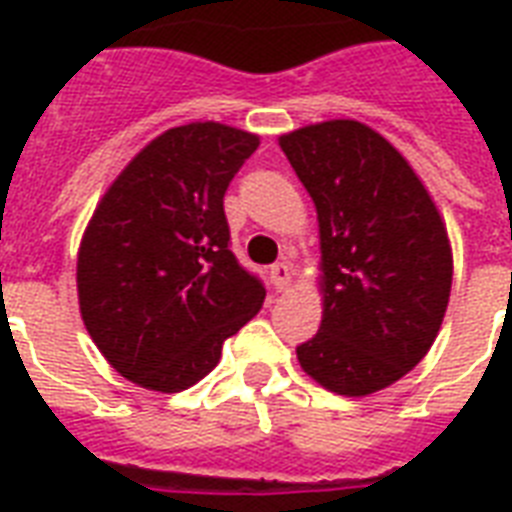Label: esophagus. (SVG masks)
Listing matches in <instances>:
<instances>
[{"instance_id": "obj_1", "label": "esophagus", "mask_w": 512, "mask_h": 512, "mask_svg": "<svg viewBox=\"0 0 512 512\" xmlns=\"http://www.w3.org/2000/svg\"><path fill=\"white\" fill-rule=\"evenodd\" d=\"M292 265L289 263H276L271 268V281H273V287L279 289V292H284V289H289V284H292Z\"/></svg>"}]
</instances>
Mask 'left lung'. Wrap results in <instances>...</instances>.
Masks as SVG:
<instances>
[{"label": "left lung", "mask_w": 512, "mask_h": 512, "mask_svg": "<svg viewBox=\"0 0 512 512\" xmlns=\"http://www.w3.org/2000/svg\"><path fill=\"white\" fill-rule=\"evenodd\" d=\"M319 217V332L297 361L337 396L401 380L436 342L452 244L412 164L372 127L332 119L279 138Z\"/></svg>", "instance_id": "8db88e82"}]
</instances>
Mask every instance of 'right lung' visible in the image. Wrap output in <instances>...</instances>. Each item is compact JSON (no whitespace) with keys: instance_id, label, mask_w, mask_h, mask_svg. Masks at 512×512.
I'll return each instance as SVG.
<instances>
[{"instance_id":"1","label":"right lung","mask_w":512,"mask_h":512,"mask_svg":"<svg viewBox=\"0 0 512 512\" xmlns=\"http://www.w3.org/2000/svg\"><path fill=\"white\" fill-rule=\"evenodd\" d=\"M257 146V135L220 122L172 127L119 172L84 228V327L140 388L196 385L263 308L265 287L233 257L223 212L228 183Z\"/></svg>"}]
</instances>
